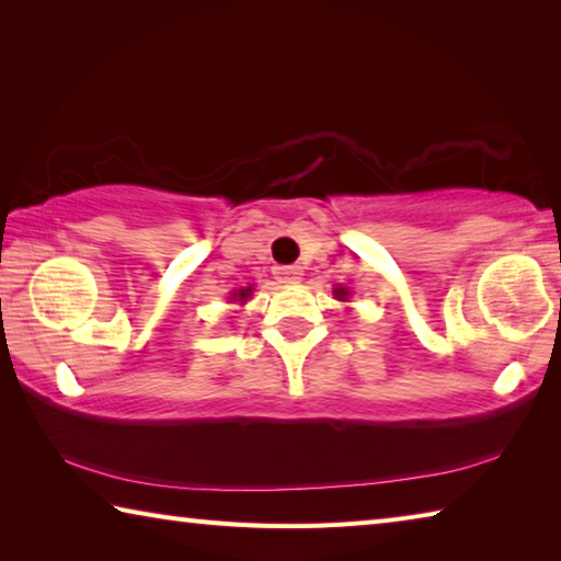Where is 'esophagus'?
Listing matches in <instances>:
<instances>
[{"mask_svg": "<svg viewBox=\"0 0 561 561\" xmlns=\"http://www.w3.org/2000/svg\"><path fill=\"white\" fill-rule=\"evenodd\" d=\"M272 272H274V277H277V282H282V284H294L301 279V267H297V264H277Z\"/></svg>", "mask_w": 561, "mask_h": 561, "instance_id": "1", "label": "esophagus"}]
</instances>
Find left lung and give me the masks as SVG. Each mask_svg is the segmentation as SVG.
<instances>
[{"label":"left lung","mask_w":561,"mask_h":561,"mask_svg":"<svg viewBox=\"0 0 561 561\" xmlns=\"http://www.w3.org/2000/svg\"><path fill=\"white\" fill-rule=\"evenodd\" d=\"M334 294H336V297H339L341 301H344V299H346V294H348V291H346V289H341V287H339V289H334Z\"/></svg>","instance_id":"1"}]
</instances>
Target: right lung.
Listing matches in <instances>:
<instances>
[{"instance_id": "1", "label": "right lung", "mask_w": 561, "mask_h": 561, "mask_svg": "<svg viewBox=\"0 0 561 561\" xmlns=\"http://www.w3.org/2000/svg\"><path fill=\"white\" fill-rule=\"evenodd\" d=\"M250 291H252V287H247V289L234 291V294H232V299H240V301H244L247 297H250Z\"/></svg>"}]
</instances>
